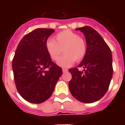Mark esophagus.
Wrapping results in <instances>:
<instances>
[{"label": "esophagus", "mask_w": 125, "mask_h": 125, "mask_svg": "<svg viewBox=\"0 0 125 125\" xmlns=\"http://www.w3.org/2000/svg\"><path fill=\"white\" fill-rule=\"evenodd\" d=\"M62 71H63V73H65V72H67V69H65V68H63L62 69Z\"/></svg>", "instance_id": "obj_1"}]
</instances>
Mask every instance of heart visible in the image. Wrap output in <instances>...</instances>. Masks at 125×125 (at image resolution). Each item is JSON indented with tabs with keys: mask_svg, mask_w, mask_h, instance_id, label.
<instances>
[{
	"mask_svg": "<svg viewBox=\"0 0 125 125\" xmlns=\"http://www.w3.org/2000/svg\"><path fill=\"white\" fill-rule=\"evenodd\" d=\"M45 47L49 56L56 62L62 52L65 53L58 61V64L62 67L70 66L74 61L82 60L87 51L85 40L69 30L59 32L55 36V40L48 39Z\"/></svg>",
	"mask_w": 125,
	"mask_h": 125,
	"instance_id": "heart-1",
	"label": "heart"
}]
</instances>
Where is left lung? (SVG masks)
Wrapping results in <instances>:
<instances>
[{"label":"left lung","instance_id":"obj_1","mask_svg":"<svg viewBox=\"0 0 125 125\" xmlns=\"http://www.w3.org/2000/svg\"><path fill=\"white\" fill-rule=\"evenodd\" d=\"M85 36L87 51L78 68L69 70L72 79L69 82L71 93L78 101L92 103L106 94L112 78V55L110 47L93 28L85 26L76 28Z\"/></svg>","mask_w":125,"mask_h":125}]
</instances>
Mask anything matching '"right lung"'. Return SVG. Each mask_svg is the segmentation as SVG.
<instances>
[{
  "label": "right lung",
  "mask_w": 125,
  "mask_h": 125,
  "mask_svg": "<svg viewBox=\"0 0 125 125\" xmlns=\"http://www.w3.org/2000/svg\"><path fill=\"white\" fill-rule=\"evenodd\" d=\"M54 30L37 28L22 38L12 62L15 83L21 97L40 104L52 94L62 69L51 60L45 43Z\"/></svg>",
  "instance_id": "add662e5"
}]
</instances>
